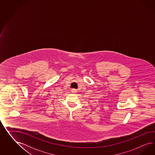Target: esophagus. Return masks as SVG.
<instances>
[{
    "instance_id": "esophagus-1",
    "label": "esophagus",
    "mask_w": 155,
    "mask_h": 155,
    "mask_svg": "<svg viewBox=\"0 0 155 155\" xmlns=\"http://www.w3.org/2000/svg\"><path fill=\"white\" fill-rule=\"evenodd\" d=\"M71 93H73V94H75V93H77V90L75 89H72L71 90Z\"/></svg>"
}]
</instances>
